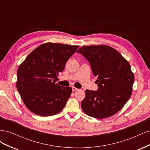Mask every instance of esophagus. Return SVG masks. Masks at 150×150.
<instances>
[{
  "mask_svg": "<svg viewBox=\"0 0 150 150\" xmlns=\"http://www.w3.org/2000/svg\"><path fill=\"white\" fill-rule=\"evenodd\" d=\"M72 91H78V90H79V89L76 88V87H74V86H72Z\"/></svg>",
  "mask_w": 150,
  "mask_h": 150,
  "instance_id": "1",
  "label": "esophagus"
}]
</instances>
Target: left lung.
<instances>
[{
  "instance_id": "left-lung-1",
  "label": "left lung",
  "mask_w": 150,
  "mask_h": 150,
  "mask_svg": "<svg viewBox=\"0 0 150 150\" xmlns=\"http://www.w3.org/2000/svg\"><path fill=\"white\" fill-rule=\"evenodd\" d=\"M77 52L87 59L97 77V91L86 90L81 108L86 115L103 119L115 115L132 94L134 76L128 61L106 45L83 46Z\"/></svg>"
}]
</instances>
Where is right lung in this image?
Listing matches in <instances>:
<instances>
[{
	"mask_svg": "<svg viewBox=\"0 0 150 150\" xmlns=\"http://www.w3.org/2000/svg\"><path fill=\"white\" fill-rule=\"evenodd\" d=\"M79 46L47 42L40 45L18 67L16 87L22 101L34 114L56 115L64 108L72 93L71 87L57 81L59 72Z\"/></svg>",
	"mask_w": 150,
	"mask_h": 150,
	"instance_id": "1",
	"label": "right lung"
}]
</instances>
